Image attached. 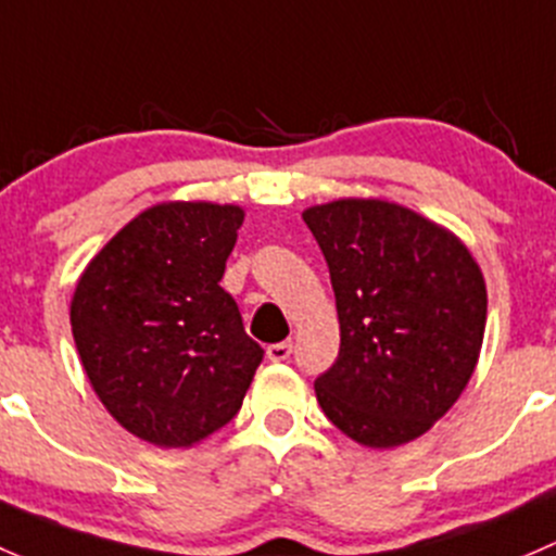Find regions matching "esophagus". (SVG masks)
I'll use <instances>...</instances> for the list:
<instances>
[{
	"label": "esophagus",
	"mask_w": 556,
	"mask_h": 556,
	"mask_svg": "<svg viewBox=\"0 0 556 556\" xmlns=\"http://www.w3.org/2000/svg\"><path fill=\"white\" fill-rule=\"evenodd\" d=\"M291 356V342H276V345L267 348V358L270 362H286Z\"/></svg>",
	"instance_id": "34e87169"
}]
</instances>
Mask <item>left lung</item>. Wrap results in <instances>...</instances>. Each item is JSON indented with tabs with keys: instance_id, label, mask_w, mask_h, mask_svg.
Instances as JSON below:
<instances>
[{
	"instance_id": "8db88e82",
	"label": "left lung",
	"mask_w": 556,
	"mask_h": 556,
	"mask_svg": "<svg viewBox=\"0 0 556 556\" xmlns=\"http://www.w3.org/2000/svg\"><path fill=\"white\" fill-rule=\"evenodd\" d=\"M329 265L340 356L316 380L324 415L364 447L422 437L477 369L488 289L450 230L388 200L302 214Z\"/></svg>"
}]
</instances>
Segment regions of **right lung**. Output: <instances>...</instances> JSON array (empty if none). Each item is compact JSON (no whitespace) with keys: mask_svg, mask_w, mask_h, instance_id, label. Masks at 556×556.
Wrapping results in <instances>:
<instances>
[{"mask_svg":"<svg viewBox=\"0 0 556 556\" xmlns=\"http://www.w3.org/2000/svg\"><path fill=\"white\" fill-rule=\"evenodd\" d=\"M240 225V205H152L74 289V345L96 396L157 447H192L227 426L265 356L219 286Z\"/></svg>","mask_w":556,"mask_h":556,"instance_id":"right-lung-1","label":"right lung"}]
</instances>
